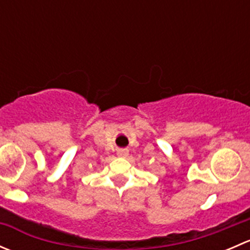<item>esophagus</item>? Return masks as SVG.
Returning a JSON list of instances; mask_svg holds the SVG:
<instances>
[{
  "instance_id": "obj_1",
  "label": "esophagus",
  "mask_w": 250,
  "mask_h": 250,
  "mask_svg": "<svg viewBox=\"0 0 250 250\" xmlns=\"http://www.w3.org/2000/svg\"><path fill=\"white\" fill-rule=\"evenodd\" d=\"M117 156H118V157H127V156H128V150H125V148H122V150H118L117 151Z\"/></svg>"
}]
</instances>
